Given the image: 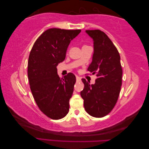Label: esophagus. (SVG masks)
Listing matches in <instances>:
<instances>
[{"label":"esophagus","instance_id":"1","mask_svg":"<svg viewBox=\"0 0 149 149\" xmlns=\"http://www.w3.org/2000/svg\"><path fill=\"white\" fill-rule=\"evenodd\" d=\"M76 78H77V81H81V78L79 77L78 76H76Z\"/></svg>","mask_w":149,"mask_h":149}]
</instances>
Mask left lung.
Returning <instances> with one entry per match:
<instances>
[{"label": "left lung", "mask_w": 149, "mask_h": 149, "mask_svg": "<svg viewBox=\"0 0 149 149\" xmlns=\"http://www.w3.org/2000/svg\"><path fill=\"white\" fill-rule=\"evenodd\" d=\"M93 39V61L88 71L97 78L95 84L81 79L84 89L80 95L87 113L102 118L113 110L120 95L122 84V68L119 52L113 42L101 30H86Z\"/></svg>", "instance_id": "obj_1"}]
</instances>
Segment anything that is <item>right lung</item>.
Here are the masks:
<instances>
[{"mask_svg":"<svg viewBox=\"0 0 149 149\" xmlns=\"http://www.w3.org/2000/svg\"><path fill=\"white\" fill-rule=\"evenodd\" d=\"M80 32V29H47L36 39L29 53L30 89L38 108L51 119H61L69 112L76 77L69 72L60 78L56 66L65 60L69 44Z\"/></svg>","mask_w":149,"mask_h":149,"instance_id":"1","label":"right lung"}]
</instances>
